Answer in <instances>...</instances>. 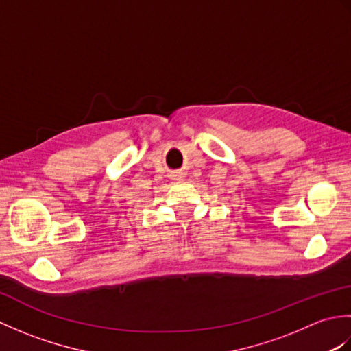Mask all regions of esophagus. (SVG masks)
Returning a JSON list of instances; mask_svg holds the SVG:
<instances>
[{
  "label": "esophagus",
  "mask_w": 351,
  "mask_h": 351,
  "mask_svg": "<svg viewBox=\"0 0 351 351\" xmlns=\"http://www.w3.org/2000/svg\"><path fill=\"white\" fill-rule=\"evenodd\" d=\"M180 176H181V173H176V175H175V178H180Z\"/></svg>",
  "instance_id": "34e87169"
}]
</instances>
